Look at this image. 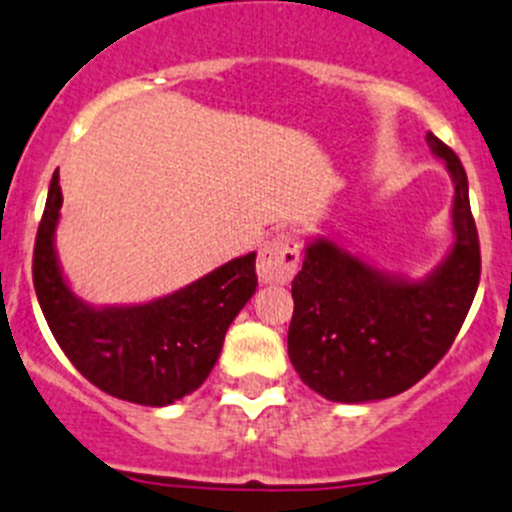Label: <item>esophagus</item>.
I'll list each match as a JSON object with an SVG mask.
<instances>
[{"mask_svg":"<svg viewBox=\"0 0 512 512\" xmlns=\"http://www.w3.org/2000/svg\"><path fill=\"white\" fill-rule=\"evenodd\" d=\"M299 237L292 232H277L260 247L257 275L262 282H289L299 270Z\"/></svg>","mask_w":512,"mask_h":512,"instance_id":"esophagus-1","label":"esophagus"}]
</instances>
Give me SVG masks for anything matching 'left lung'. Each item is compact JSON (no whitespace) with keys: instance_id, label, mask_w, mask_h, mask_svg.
<instances>
[{"instance_id":"obj_1","label":"left lung","mask_w":512,"mask_h":512,"mask_svg":"<svg viewBox=\"0 0 512 512\" xmlns=\"http://www.w3.org/2000/svg\"><path fill=\"white\" fill-rule=\"evenodd\" d=\"M426 141L456 185V242L446 262L421 282L394 280L317 240L292 282L289 359L299 379L329 401L361 404L411 389L451 349L476 297L480 242L466 170L441 138L428 133Z\"/></svg>"}]
</instances>
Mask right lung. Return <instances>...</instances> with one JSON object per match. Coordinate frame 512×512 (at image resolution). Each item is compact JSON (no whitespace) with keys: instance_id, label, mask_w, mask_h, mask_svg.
Instances as JSON below:
<instances>
[{"instance_id":"add662e5","label":"right lung","mask_w":512,"mask_h":512,"mask_svg":"<svg viewBox=\"0 0 512 512\" xmlns=\"http://www.w3.org/2000/svg\"><path fill=\"white\" fill-rule=\"evenodd\" d=\"M61 188L54 173L34 242V289L61 352L116 399L168 406L193 394L218 361L232 319L255 294V252L136 307L96 309L61 277L54 252Z\"/></svg>"}]
</instances>
